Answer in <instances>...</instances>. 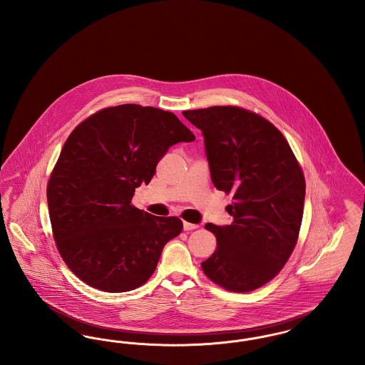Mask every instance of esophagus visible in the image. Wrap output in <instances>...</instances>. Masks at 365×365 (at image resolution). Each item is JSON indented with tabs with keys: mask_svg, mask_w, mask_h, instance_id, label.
<instances>
[{
	"mask_svg": "<svg viewBox=\"0 0 365 365\" xmlns=\"http://www.w3.org/2000/svg\"><path fill=\"white\" fill-rule=\"evenodd\" d=\"M195 228H198V225H192V223H189V222H183V230H185V231H191V230H195Z\"/></svg>",
	"mask_w": 365,
	"mask_h": 365,
	"instance_id": "obj_1",
	"label": "esophagus"
}]
</instances>
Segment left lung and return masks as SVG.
I'll list each match as a JSON object with an SVG mask.
<instances>
[{
    "label": "left lung",
    "instance_id": "obj_1",
    "mask_svg": "<svg viewBox=\"0 0 365 365\" xmlns=\"http://www.w3.org/2000/svg\"><path fill=\"white\" fill-rule=\"evenodd\" d=\"M204 134L210 178L231 194L230 226L205 228L217 247L201 262L215 284L247 293L275 278L292 256L304 213L305 178L278 128L240 106L185 110Z\"/></svg>",
    "mask_w": 365,
    "mask_h": 365
}]
</instances>
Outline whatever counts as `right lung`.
I'll use <instances>...</instances> for the list:
<instances>
[{"label":"right lung","instance_id":"1","mask_svg":"<svg viewBox=\"0 0 365 365\" xmlns=\"http://www.w3.org/2000/svg\"><path fill=\"white\" fill-rule=\"evenodd\" d=\"M194 139L173 112L137 104L100 109L73 128L46 195L57 250L78 278L123 293L153 275L183 223L142 212L131 200L170 146Z\"/></svg>","mask_w":365,"mask_h":365}]
</instances>
